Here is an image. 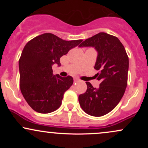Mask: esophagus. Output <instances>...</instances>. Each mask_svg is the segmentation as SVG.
Wrapping results in <instances>:
<instances>
[{"instance_id":"1","label":"esophagus","mask_w":148,"mask_h":148,"mask_svg":"<svg viewBox=\"0 0 148 148\" xmlns=\"http://www.w3.org/2000/svg\"><path fill=\"white\" fill-rule=\"evenodd\" d=\"M74 82H78V81H79V80L78 79H76V78H75V79H74Z\"/></svg>"}]
</instances>
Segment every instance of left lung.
<instances>
[{"label": "left lung", "mask_w": 148, "mask_h": 148, "mask_svg": "<svg viewBox=\"0 0 148 148\" xmlns=\"http://www.w3.org/2000/svg\"><path fill=\"white\" fill-rule=\"evenodd\" d=\"M79 47H94L97 57L94 68L100 81L94 88L86 82L87 90L79 96L82 109L92 116L100 117L111 112L124 95L127 85L129 58L118 37L99 33L86 39Z\"/></svg>", "instance_id": "8db88e82"}]
</instances>
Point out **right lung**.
I'll list each match as a JSON object with an SVG mask.
<instances>
[{
  "instance_id": "obj_1",
  "label": "right lung",
  "mask_w": 148,
  "mask_h": 148,
  "mask_svg": "<svg viewBox=\"0 0 148 148\" xmlns=\"http://www.w3.org/2000/svg\"><path fill=\"white\" fill-rule=\"evenodd\" d=\"M82 41H66L53 34L45 33L25 45L18 61L20 89L34 111L49 113L60 106L64 92L74 80L71 76L54 75L52 66L57 64L60 67V58Z\"/></svg>"
}]
</instances>
